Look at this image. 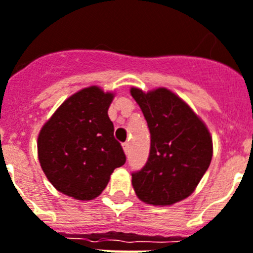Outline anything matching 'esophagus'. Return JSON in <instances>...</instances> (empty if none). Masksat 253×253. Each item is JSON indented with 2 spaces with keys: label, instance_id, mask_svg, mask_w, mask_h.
<instances>
[{
  "label": "esophagus",
  "instance_id": "34e87169",
  "mask_svg": "<svg viewBox=\"0 0 253 253\" xmlns=\"http://www.w3.org/2000/svg\"><path fill=\"white\" fill-rule=\"evenodd\" d=\"M123 150H125V153H126V154H128V150H130V144L127 143H123Z\"/></svg>",
  "mask_w": 253,
  "mask_h": 253
}]
</instances>
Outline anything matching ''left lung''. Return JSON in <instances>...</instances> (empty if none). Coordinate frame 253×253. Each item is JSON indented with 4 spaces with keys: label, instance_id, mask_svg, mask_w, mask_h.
I'll return each mask as SVG.
<instances>
[{
    "label": "left lung",
    "instance_id": "left-lung-1",
    "mask_svg": "<svg viewBox=\"0 0 253 253\" xmlns=\"http://www.w3.org/2000/svg\"><path fill=\"white\" fill-rule=\"evenodd\" d=\"M150 132L145 166L132 172L135 193L143 202L169 206L194 192L212 158V140L205 123L167 88L143 92L131 88Z\"/></svg>",
    "mask_w": 253,
    "mask_h": 253
}]
</instances>
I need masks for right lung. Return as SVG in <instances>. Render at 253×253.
Masks as SVG:
<instances>
[{
  "label": "right lung",
  "instance_id": "add662e5",
  "mask_svg": "<svg viewBox=\"0 0 253 253\" xmlns=\"http://www.w3.org/2000/svg\"><path fill=\"white\" fill-rule=\"evenodd\" d=\"M113 94L96 86L78 91L61 104L38 135V159L59 192L90 201L126 162L108 117Z\"/></svg>",
  "mask_w": 253,
  "mask_h": 253
}]
</instances>
